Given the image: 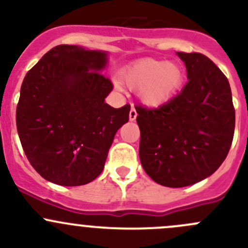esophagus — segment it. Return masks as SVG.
Segmentation results:
<instances>
[{
  "label": "esophagus",
  "instance_id": "1",
  "mask_svg": "<svg viewBox=\"0 0 248 248\" xmlns=\"http://www.w3.org/2000/svg\"><path fill=\"white\" fill-rule=\"evenodd\" d=\"M137 110H136V108H134L133 106H132V108H131V111H129V120H131V121H134V120L137 119Z\"/></svg>",
  "mask_w": 248,
  "mask_h": 248
}]
</instances>
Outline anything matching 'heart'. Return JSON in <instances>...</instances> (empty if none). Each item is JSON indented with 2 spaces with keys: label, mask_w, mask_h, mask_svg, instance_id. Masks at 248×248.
Returning <instances> with one entry per match:
<instances>
[{
  "label": "heart",
  "mask_w": 248,
  "mask_h": 248,
  "mask_svg": "<svg viewBox=\"0 0 248 248\" xmlns=\"http://www.w3.org/2000/svg\"><path fill=\"white\" fill-rule=\"evenodd\" d=\"M124 81L129 89L140 90L142 103L158 107L166 103L180 89L184 71L176 63L158 60H142L124 73Z\"/></svg>",
  "instance_id": "obj_1"
}]
</instances>
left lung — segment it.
I'll return each mask as SVG.
<instances>
[{"instance_id":"obj_1","label":"left lung","mask_w":248,"mask_h":248,"mask_svg":"<svg viewBox=\"0 0 248 248\" xmlns=\"http://www.w3.org/2000/svg\"><path fill=\"white\" fill-rule=\"evenodd\" d=\"M188 81L155 109L137 106L139 157L146 174L166 187L197 184L219 168L232 146L235 109L228 79L199 52H176Z\"/></svg>"}]
</instances>
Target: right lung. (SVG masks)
I'll return each mask as SVG.
<instances>
[{
  "label": "right lung",
  "mask_w": 248,
  "mask_h": 248,
  "mask_svg": "<svg viewBox=\"0 0 248 248\" xmlns=\"http://www.w3.org/2000/svg\"><path fill=\"white\" fill-rule=\"evenodd\" d=\"M108 54L78 46L52 47L27 72L16 107L25 155L42 177L61 186L93 181L131 106L106 103L112 90L102 72Z\"/></svg>",
  "instance_id": "1"
}]
</instances>
